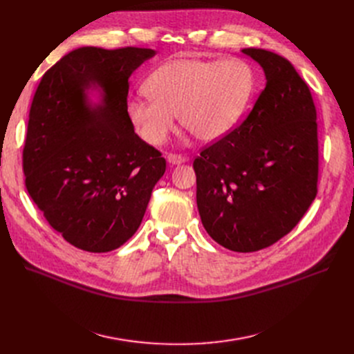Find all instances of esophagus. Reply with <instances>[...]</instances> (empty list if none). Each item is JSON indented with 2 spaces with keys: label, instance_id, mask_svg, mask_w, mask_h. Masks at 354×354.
Returning a JSON list of instances; mask_svg holds the SVG:
<instances>
[{
  "label": "esophagus",
  "instance_id": "esophagus-1",
  "mask_svg": "<svg viewBox=\"0 0 354 354\" xmlns=\"http://www.w3.org/2000/svg\"><path fill=\"white\" fill-rule=\"evenodd\" d=\"M167 161L170 162V164H173V165H176V164H181V162H186L187 161V157H184V156H180V154H173V153H170V154H167Z\"/></svg>",
  "mask_w": 354,
  "mask_h": 354
}]
</instances>
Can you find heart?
<instances>
[{
    "label": "heart",
    "mask_w": 354,
    "mask_h": 354,
    "mask_svg": "<svg viewBox=\"0 0 354 354\" xmlns=\"http://www.w3.org/2000/svg\"><path fill=\"white\" fill-rule=\"evenodd\" d=\"M254 85L252 67L242 59H176L148 76L149 97H129L127 113L151 145H161L170 136L174 113L197 140L209 142L236 125Z\"/></svg>",
    "instance_id": "1"
}]
</instances>
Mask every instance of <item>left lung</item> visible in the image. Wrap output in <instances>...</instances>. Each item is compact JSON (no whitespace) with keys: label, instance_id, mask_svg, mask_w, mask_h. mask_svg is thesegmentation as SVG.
<instances>
[{"label":"left lung","instance_id":"obj_1","mask_svg":"<svg viewBox=\"0 0 354 354\" xmlns=\"http://www.w3.org/2000/svg\"><path fill=\"white\" fill-rule=\"evenodd\" d=\"M266 85L245 120L194 160L197 207L210 238L234 252L278 242L317 196V112L294 66L263 48H243Z\"/></svg>","mask_w":354,"mask_h":354}]
</instances>
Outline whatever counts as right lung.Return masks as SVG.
I'll use <instances>...</instances> for the list:
<instances>
[{"label":"right lung","instance_id":"obj_1","mask_svg":"<svg viewBox=\"0 0 354 354\" xmlns=\"http://www.w3.org/2000/svg\"><path fill=\"white\" fill-rule=\"evenodd\" d=\"M156 50L80 47L43 75L23 149L26 189L64 241L95 254L124 245L140 227L165 160L127 113L131 73ZM99 87L92 107L86 91Z\"/></svg>","mask_w":354,"mask_h":354}]
</instances>
